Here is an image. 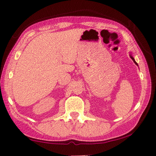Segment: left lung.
I'll use <instances>...</instances> for the list:
<instances>
[{"label":"left lung","instance_id":"obj_1","mask_svg":"<svg viewBox=\"0 0 156 156\" xmlns=\"http://www.w3.org/2000/svg\"><path fill=\"white\" fill-rule=\"evenodd\" d=\"M131 59L133 60V62H135V64H136V65H138V63H137V62H136L135 61V60H134V58H133V57H132L131 56Z\"/></svg>","mask_w":156,"mask_h":156}]
</instances>
